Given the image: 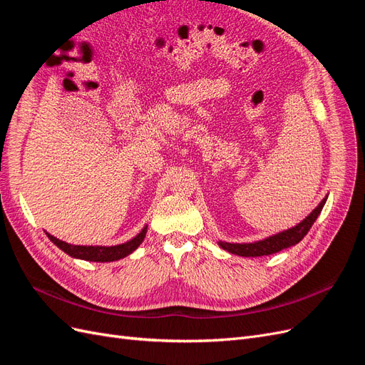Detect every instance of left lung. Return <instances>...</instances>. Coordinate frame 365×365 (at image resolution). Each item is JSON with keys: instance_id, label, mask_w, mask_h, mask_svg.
Here are the masks:
<instances>
[{"instance_id": "1", "label": "left lung", "mask_w": 365, "mask_h": 365, "mask_svg": "<svg viewBox=\"0 0 365 365\" xmlns=\"http://www.w3.org/2000/svg\"><path fill=\"white\" fill-rule=\"evenodd\" d=\"M327 197L318 204V207L314 210V212L309 215L304 220H302L300 224L282 231V233L271 236L264 240H259L254 242V244H228V242H219V245L222 247L224 250H227L228 252L237 254V256L242 257H260V256H269V254L279 252L284 248H289L295 244H298L306 235L307 231L311 230V227L314 225V222L317 220L318 215L322 213V210L326 204Z\"/></svg>"}]
</instances>
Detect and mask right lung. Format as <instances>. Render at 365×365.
<instances>
[{
    "label": "right lung",
    "instance_id": "right-lung-1",
    "mask_svg": "<svg viewBox=\"0 0 365 365\" xmlns=\"http://www.w3.org/2000/svg\"><path fill=\"white\" fill-rule=\"evenodd\" d=\"M146 231H148V227L143 228L134 239H130L129 242H126V244L115 245V247L70 245V244H67V242L53 237L51 235H47V236L54 245L61 248L63 252H67L68 256H71V257L90 260V262H113V260L123 259V257L129 256L132 251H135L138 248V245L143 242V239H145Z\"/></svg>",
    "mask_w": 365,
    "mask_h": 365
}]
</instances>
